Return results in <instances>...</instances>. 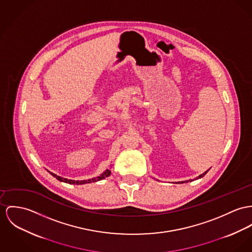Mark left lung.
<instances>
[{
    "instance_id": "left-lung-1",
    "label": "left lung",
    "mask_w": 252,
    "mask_h": 252,
    "mask_svg": "<svg viewBox=\"0 0 252 252\" xmlns=\"http://www.w3.org/2000/svg\"><path fill=\"white\" fill-rule=\"evenodd\" d=\"M208 171H209V170H207V171H206V172H204L203 174H199V175H198V176H197L195 179H198V178H201V177H203L205 174H207V172H208ZM193 180H194V179H193ZM193 180H192V179H189V180H186V181H181V182L183 183V182H189V181H193Z\"/></svg>"
}]
</instances>
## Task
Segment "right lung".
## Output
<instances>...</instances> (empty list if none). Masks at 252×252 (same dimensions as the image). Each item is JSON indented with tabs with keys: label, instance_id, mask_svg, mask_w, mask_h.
Masks as SVG:
<instances>
[{
	"label": "right lung",
	"instance_id": "obj_1",
	"mask_svg": "<svg viewBox=\"0 0 252 252\" xmlns=\"http://www.w3.org/2000/svg\"><path fill=\"white\" fill-rule=\"evenodd\" d=\"M48 171V170H47ZM50 174H52L54 177H56L58 180L61 181V182H65V183H69V184H76V185H81V184H86V183H91V182H97L99 180H102L104 179L105 177H108L110 174H111V171L110 170H105L102 174L96 177H93V178H89V179H86V180H73V179H68V178H64V177H61L59 175H57L50 171H48Z\"/></svg>",
	"mask_w": 252,
	"mask_h": 252
}]
</instances>
